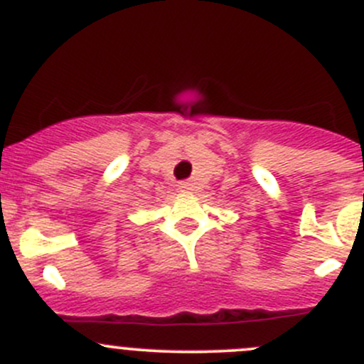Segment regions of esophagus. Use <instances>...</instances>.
<instances>
[{
  "mask_svg": "<svg viewBox=\"0 0 364 364\" xmlns=\"http://www.w3.org/2000/svg\"><path fill=\"white\" fill-rule=\"evenodd\" d=\"M178 188H179V192H185V193H188L190 190L193 188V185H192V183L185 181V183H179V186H178Z\"/></svg>",
  "mask_w": 364,
  "mask_h": 364,
  "instance_id": "34e87169",
  "label": "esophagus"
}]
</instances>
